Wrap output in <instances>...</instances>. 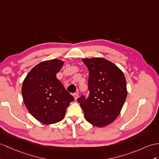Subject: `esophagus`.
I'll return each mask as SVG.
<instances>
[{"instance_id":"obj_1","label":"esophagus","mask_w":159,"mask_h":159,"mask_svg":"<svg viewBox=\"0 0 159 159\" xmlns=\"http://www.w3.org/2000/svg\"><path fill=\"white\" fill-rule=\"evenodd\" d=\"M73 97H74L75 100H77V98H78V93H75V94H73Z\"/></svg>"}]
</instances>
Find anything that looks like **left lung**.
Instances as JSON below:
<instances>
[{"label": "left lung", "instance_id": "obj_1", "mask_svg": "<svg viewBox=\"0 0 159 159\" xmlns=\"http://www.w3.org/2000/svg\"><path fill=\"white\" fill-rule=\"evenodd\" d=\"M89 71V96L77 99L86 121L102 127L118 117L127 95L126 80L117 66L104 58L83 59Z\"/></svg>", "mask_w": 159, "mask_h": 159}]
</instances>
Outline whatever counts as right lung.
<instances>
[{"label":"right lung","instance_id":"add662e5","mask_svg":"<svg viewBox=\"0 0 159 159\" xmlns=\"http://www.w3.org/2000/svg\"><path fill=\"white\" fill-rule=\"evenodd\" d=\"M64 62L59 59L42 61L36 65L23 82L21 93L30 113L46 125L61 121L73 96L57 78Z\"/></svg>","mask_w":159,"mask_h":159}]
</instances>
